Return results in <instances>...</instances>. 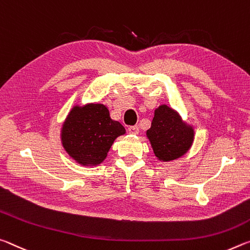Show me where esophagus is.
I'll return each mask as SVG.
<instances>
[{"instance_id": "34e87169", "label": "esophagus", "mask_w": 250, "mask_h": 250, "mask_svg": "<svg viewBox=\"0 0 250 250\" xmlns=\"http://www.w3.org/2000/svg\"><path fill=\"white\" fill-rule=\"evenodd\" d=\"M138 132H140V128H138L137 125L129 126V127H128V133H129V134L136 135V134H138Z\"/></svg>"}]
</instances>
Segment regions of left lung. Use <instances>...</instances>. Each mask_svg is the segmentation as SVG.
I'll return each instance as SVG.
<instances>
[{"mask_svg":"<svg viewBox=\"0 0 250 250\" xmlns=\"http://www.w3.org/2000/svg\"><path fill=\"white\" fill-rule=\"evenodd\" d=\"M146 135L155 156L163 162L183 156L194 141L193 127L183 123L181 116L167 105L155 109L152 125Z\"/></svg>","mask_w":250,"mask_h":250,"instance_id":"obj_1","label":"left lung"}]
</instances>
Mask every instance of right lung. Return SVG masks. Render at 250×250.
Segmentation results:
<instances>
[{
    "label": "right lung",
    "mask_w": 250,
    "mask_h": 250,
    "mask_svg": "<svg viewBox=\"0 0 250 250\" xmlns=\"http://www.w3.org/2000/svg\"><path fill=\"white\" fill-rule=\"evenodd\" d=\"M125 134L103 104L74 106L62 127V144L69 156L84 166H95L107 156L110 146Z\"/></svg>",
    "instance_id": "add662e5"
}]
</instances>
